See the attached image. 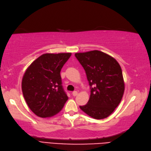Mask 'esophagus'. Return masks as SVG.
<instances>
[{
  "mask_svg": "<svg viewBox=\"0 0 151 151\" xmlns=\"http://www.w3.org/2000/svg\"><path fill=\"white\" fill-rule=\"evenodd\" d=\"M78 92H77V91H73V92H72V95H73V96H76L77 95H78Z\"/></svg>",
  "mask_w": 151,
  "mask_h": 151,
  "instance_id": "obj_1",
  "label": "esophagus"
}]
</instances>
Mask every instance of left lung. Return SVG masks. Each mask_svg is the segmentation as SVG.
<instances>
[{"mask_svg":"<svg viewBox=\"0 0 151 151\" xmlns=\"http://www.w3.org/2000/svg\"><path fill=\"white\" fill-rule=\"evenodd\" d=\"M75 56L91 86L88 103L80 109L93 119L107 118L119 105L125 91L121 66L112 56L99 50L76 53Z\"/></svg>","mask_w":151,"mask_h":151,"instance_id":"8db88e82","label":"left lung"}]
</instances>
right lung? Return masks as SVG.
I'll return each instance as SVG.
<instances>
[{"instance_id": "1", "label": "right lung", "mask_w": 151, "mask_h": 151, "mask_svg": "<svg viewBox=\"0 0 151 151\" xmlns=\"http://www.w3.org/2000/svg\"><path fill=\"white\" fill-rule=\"evenodd\" d=\"M72 53H45L26 69L22 91L30 110L41 118L59 113L68 98L61 85V68Z\"/></svg>"}]
</instances>
